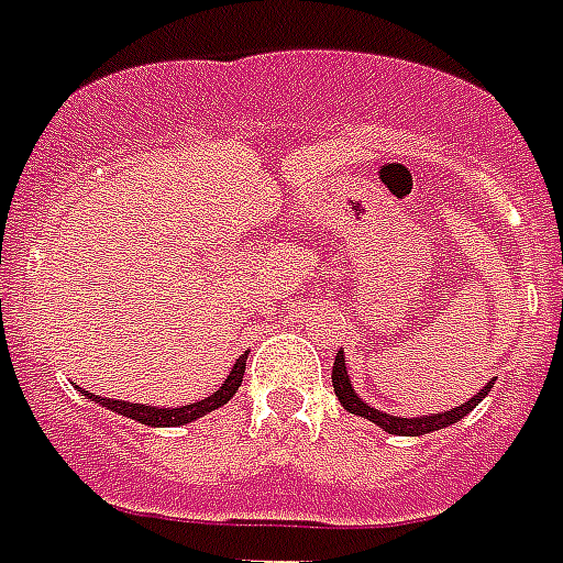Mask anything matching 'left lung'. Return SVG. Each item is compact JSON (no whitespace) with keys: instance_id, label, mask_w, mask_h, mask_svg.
Returning <instances> with one entry per match:
<instances>
[{"instance_id":"1","label":"left lung","mask_w":563,"mask_h":563,"mask_svg":"<svg viewBox=\"0 0 563 563\" xmlns=\"http://www.w3.org/2000/svg\"><path fill=\"white\" fill-rule=\"evenodd\" d=\"M331 384H334V393H336V401L343 404L345 412H352V416L360 418H368L372 424H377L380 430L393 435H424V433H433V430H444V427L456 424L462 418L476 407V404L483 401L485 395L492 393V380L474 395V398H467L465 404L453 409H444V412H427V416H416V418H404V416H389L384 409H375L372 404H366L354 393L352 386V377H349V363H345V354L336 352L334 357V368H331Z\"/></svg>"}]
</instances>
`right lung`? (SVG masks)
Segmentation results:
<instances>
[{"label": "right lung", "instance_id": "right-lung-1", "mask_svg": "<svg viewBox=\"0 0 563 563\" xmlns=\"http://www.w3.org/2000/svg\"><path fill=\"white\" fill-rule=\"evenodd\" d=\"M250 354V352H246ZM246 354L235 360V366L232 372L227 375V380L220 384L218 393H211L209 398L203 401H195V404H186V407H147V404H133V401H115V398H101L96 393H84L78 386V393H84L89 401L101 404L107 407L110 412H119L124 418H133L139 424H147V427H183V424H191L197 418L209 416L211 409L223 407V404L238 393V386L244 380V368H246Z\"/></svg>", "mask_w": 563, "mask_h": 563}]
</instances>
